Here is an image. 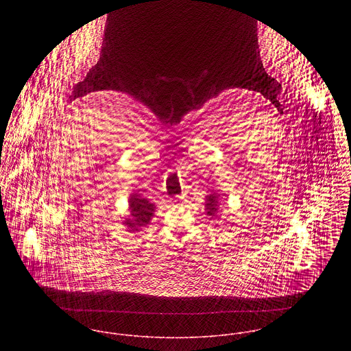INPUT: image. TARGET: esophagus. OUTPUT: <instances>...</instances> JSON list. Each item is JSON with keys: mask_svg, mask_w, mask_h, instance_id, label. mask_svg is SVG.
I'll return each instance as SVG.
<instances>
[{"mask_svg": "<svg viewBox=\"0 0 351 351\" xmlns=\"http://www.w3.org/2000/svg\"><path fill=\"white\" fill-rule=\"evenodd\" d=\"M177 200L181 201V202H185V201H186V196H185V195H182V196H180Z\"/></svg>", "mask_w": 351, "mask_h": 351, "instance_id": "34e87169", "label": "esophagus"}]
</instances>
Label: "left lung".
Masks as SVG:
<instances>
[{"label": "left lung", "instance_id": "left-lung-1", "mask_svg": "<svg viewBox=\"0 0 351 351\" xmlns=\"http://www.w3.org/2000/svg\"><path fill=\"white\" fill-rule=\"evenodd\" d=\"M219 197H220V195H217L215 192H212L210 195H208L205 197V210H206L208 216H212V217L216 216V213H217V210L220 208Z\"/></svg>", "mask_w": 351, "mask_h": 351}]
</instances>
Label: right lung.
<instances>
[{
    "label": "right lung",
    "mask_w": 351,
    "mask_h": 351,
    "mask_svg": "<svg viewBox=\"0 0 351 351\" xmlns=\"http://www.w3.org/2000/svg\"><path fill=\"white\" fill-rule=\"evenodd\" d=\"M128 202L131 216L125 217L123 224L127 226L130 232L141 231L142 227H146L150 223L151 217L155 212V205L138 193H132Z\"/></svg>",
    "instance_id": "obj_1"
}]
</instances>
